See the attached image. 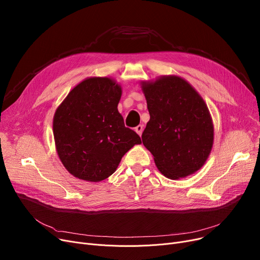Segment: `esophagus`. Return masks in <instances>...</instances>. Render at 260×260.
Listing matches in <instances>:
<instances>
[{
	"mask_svg": "<svg viewBox=\"0 0 260 260\" xmlns=\"http://www.w3.org/2000/svg\"><path fill=\"white\" fill-rule=\"evenodd\" d=\"M135 131L137 132V134H138L139 136H141V135H142V132H143V125L140 124V125H138V126H136V127H135Z\"/></svg>",
	"mask_w": 260,
	"mask_h": 260,
	"instance_id": "obj_1",
	"label": "esophagus"
}]
</instances>
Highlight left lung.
<instances>
[{
  "instance_id": "left-lung-1",
  "label": "left lung",
  "mask_w": 260,
  "mask_h": 260,
  "mask_svg": "<svg viewBox=\"0 0 260 260\" xmlns=\"http://www.w3.org/2000/svg\"><path fill=\"white\" fill-rule=\"evenodd\" d=\"M142 90L151 116L142 142L153 154L158 170L171 179L198 171L214 139L207 104L185 80L176 76L143 83Z\"/></svg>"
}]
</instances>
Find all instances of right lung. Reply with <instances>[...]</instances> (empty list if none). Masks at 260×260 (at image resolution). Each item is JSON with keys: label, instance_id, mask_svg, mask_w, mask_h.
<instances>
[{"label": "right lung", "instance_id": "right-lung-1", "mask_svg": "<svg viewBox=\"0 0 260 260\" xmlns=\"http://www.w3.org/2000/svg\"><path fill=\"white\" fill-rule=\"evenodd\" d=\"M121 92L111 79L89 78L68 93L54 114L58 155L77 178L90 182L106 179L124 154L141 143L118 112Z\"/></svg>", "mask_w": 260, "mask_h": 260}]
</instances>
